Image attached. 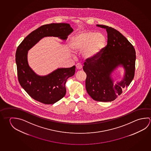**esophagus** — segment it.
Wrapping results in <instances>:
<instances>
[{"mask_svg":"<svg viewBox=\"0 0 151 151\" xmlns=\"http://www.w3.org/2000/svg\"><path fill=\"white\" fill-rule=\"evenodd\" d=\"M76 67L77 69H81L82 68V65L81 64H77L76 65Z\"/></svg>","mask_w":151,"mask_h":151,"instance_id":"obj_1","label":"esophagus"}]
</instances>
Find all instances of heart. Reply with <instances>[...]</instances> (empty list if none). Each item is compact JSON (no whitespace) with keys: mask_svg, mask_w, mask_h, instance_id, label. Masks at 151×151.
<instances>
[{"mask_svg":"<svg viewBox=\"0 0 151 151\" xmlns=\"http://www.w3.org/2000/svg\"><path fill=\"white\" fill-rule=\"evenodd\" d=\"M106 42L104 35L93 31L82 32L73 39L71 43L75 50H82L85 48L84 55L88 58H93L105 47Z\"/></svg>","mask_w":151,"mask_h":151,"instance_id":"heart-1","label":"heart"}]
</instances>
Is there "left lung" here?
<instances>
[{
  "label": "left lung",
  "mask_w": 151,
  "mask_h": 151,
  "mask_svg": "<svg viewBox=\"0 0 151 151\" xmlns=\"http://www.w3.org/2000/svg\"><path fill=\"white\" fill-rule=\"evenodd\" d=\"M96 26L106 29L107 45L94 58H87L84 63L86 89L94 100L110 102L120 95L134 78L136 52L133 45L116 29L103 25ZM119 65L124 67V77L114 85L111 73Z\"/></svg>",
  "instance_id": "obj_1"
}]
</instances>
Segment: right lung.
I'll return each instance as SVG.
<instances>
[{
  "label": "right lung",
  "instance_id": "1",
  "mask_svg": "<svg viewBox=\"0 0 151 151\" xmlns=\"http://www.w3.org/2000/svg\"><path fill=\"white\" fill-rule=\"evenodd\" d=\"M73 29L67 23L44 25L33 31L23 40L16 52L19 83L33 99L45 104L56 103L64 97L67 79L75 74V66L58 68L46 76L35 74L28 64L27 52L43 37H55L66 40Z\"/></svg>",
  "mask_w": 151,
  "mask_h": 151
}]
</instances>
